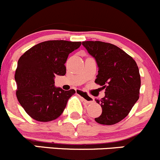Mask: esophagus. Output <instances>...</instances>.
<instances>
[{"mask_svg":"<svg viewBox=\"0 0 160 160\" xmlns=\"http://www.w3.org/2000/svg\"><path fill=\"white\" fill-rule=\"evenodd\" d=\"M76 93H77V95L80 96V97H81L85 102H88V103H90V102H92L93 101V97H91V96L88 95V94H87L85 92H83V90H76Z\"/></svg>","mask_w":160,"mask_h":160,"instance_id":"1","label":"esophagus"}]
</instances>
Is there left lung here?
<instances>
[{
    "instance_id": "left-lung-1",
    "label": "left lung",
    "mask_w": 160,
    "mask_h": 160,
    "mask_svg": "<svg viewBox=\"0 0 160 160\" xmlns=\"http://www.w3.org/2000/svg\"><path fill=\"white\" fill-rule=\"evenodd\" d=\"M82 44L95 59L98 74L95 83L105 89V97L97 100L102 113L98 123L112 125L125 118L139 99L140 76L137 63L118 47L101 41H83Z\"/></svg>"
}]
</instances>
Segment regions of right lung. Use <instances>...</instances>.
Wrapping results in <instances>:
<instances>
[{
    "mask_svg": "<svg viewBox=\"0 0 160 160\" xmlns=\"http://www.w3.org/2000/svg\"><path fill=\"white\" fill-rule=\"evenodd\" d=\"M81 42L48 40L35 45L21 57L15 72L17 97L27 113L34 120L48 122L62 114L74 90L54 85L55 76L66 74L69 54Z\"/></svg>",
    "mask_w": 160,
    "mask_h": 160,
    "instance_id": "obj_1",
    "label": "right lung"
}]
</instances>
